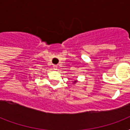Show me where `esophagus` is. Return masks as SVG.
Here are the masks:
<instances>
[{"mask_svg": "<svg viewBox=\"0 0 130 130\" xmlns=\"http://www.w3.org/2000/svg\"><path fill=\"white\" fill-rule=\"evenodd\" d=\"M57 68H58V67H57V65H53V69H55V70H57Z\"/></svg>", "mask_w": 130, "mask_h": 130, "instance_id": "esophagus-1", "label": "esophagus"}]
</instances>
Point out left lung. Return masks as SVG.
Masks as SVG:
<instances>
[{
	"label": "left lung",
	"mask_w": 130,
	"mask_h": 130,
	"mask_svg": "<svg viewBox=\"0 0 130 130\" xmlns=\"http://www.w3.org/2000/svg\"><path fill=\"white\" fill-rule=\"evenodd\" d=\"M75 82H76V81H75V82H74V83H75Z\"/></svg>",
	"instance_id": "left-lung-1"
}]
</instances>
